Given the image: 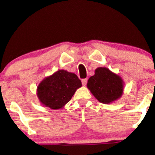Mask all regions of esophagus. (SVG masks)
Segmentation results:
<instances>
[{"mask_svg":"<svg viewBox=\"0 0 155 155\" xmlns=\"http://www.w3.org/2000/svg\"><path fill=\"white\" fill-rule=\"evenodd\" d=\"M87 78H84V79H82V85L85 86L86 84H87Z\"/></svg>","mask_w":155,"mask_h":155,"instance_id":"34e87169","label":"esophagus"}]
</instances>
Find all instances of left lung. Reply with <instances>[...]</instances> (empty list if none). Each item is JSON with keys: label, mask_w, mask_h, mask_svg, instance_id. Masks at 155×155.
Masks as SVG:
<instances>
[{"label": "left lung", "mask_w": 155, "mask_h": 155, "mask_svg": "<svg viewBox=\"0 0 155 155\" xmlns=\"http://www.w3.org/2000/svg\"><path fill=\"white\" fill-rule=\"evenodd\" d=\"M124 83L118 75L107 68H98L94 75L90 78L87 87L101 103L109 104L122 95Z\"/></svg>", "instance_id": "1"}]
</instances>
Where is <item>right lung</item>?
<instances>
[{
	"instance_id": "add662e5",
	"label": "right lung",
	"mask_w": 155,
	"mask_h": 155,
	"mask_svg": "<svg viewBox=\"0 0 155 155\" xmlns=\"http://www.w3.org/2000/svg\"><path fill=\"white\" fill-rule=\"evenodd\" d=\"M81 86L82 82L75 74L60 70L39 84L37 96L46 107L52 109H61Z\"/></svg>"
}]
</instances>
